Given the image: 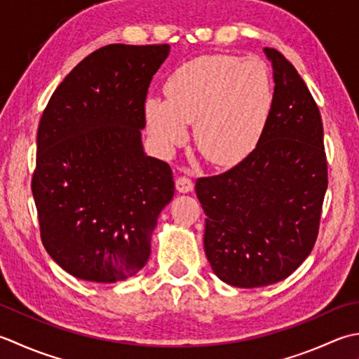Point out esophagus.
<instances>
[{
    "label": "esophagus",
    "instance_id": "esophagus-1",
    "mask_svg": "<svg viewBox=\"0 0 359 359\" xmlns=\"http://www.w3.org/2000/svg\"><path fill=\"white\" fill-rule=\"evenodd\" d=\"M193 188H194V184L191 179L179 177L177 180H175V189H177L179 193H189V191H193Z\"/></svg>",
    "mask_w": 359,
    "mask_h": 359
}]
</instances>
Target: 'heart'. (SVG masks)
<instances>
[{
  "label": "heart",
  "mask_w": 359,
  "mask_h": 359,
  "mask_svg": "<svg viewBox=\"0 0 359 359\" xmlns=\"http://www.w3.org/2000/svg\"><path fill=\"white\" fill-rule=\"evenodd\" d=\"M166 101H144L147 130L163 152L185 143L194 124L201 154L216 165L244 158L264 132L273 105V86L266 63L255 57L203 55L170 74Z\"/></svg>",
  "instance_id": "b5f03b06"
}]
</instances>
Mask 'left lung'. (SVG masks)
Returning a JSON list of instances; mask_svg holds the SVG:
<instances>
[{
  "mask_svg": "<svg viewBox=\"0 0 359 359\" xmlns=\"http://www.w3.org/2000/svg\"><path fill=\"white\" fill-rule=\"evenodd\" d=\"M273 105L257 147L231 170L196 180L213 272L236 287L282 282L311 254L327 191L324 128L297 69L277 49Z\"/></svg>",
  "mask_w": 359,
  "mask_h": 359,
  "instance_id": "1",
  "label": "left lung"
}]
</instances>
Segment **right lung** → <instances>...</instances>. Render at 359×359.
Here are the masks:
<instances>
[{
  "instance_id": "obj_1",
  "label": "right lung",
  "mask_w": 359,
  "mask_h": 359,
  "mask_svg": "<svg viewBox=\"0 0 359 359\" xmlns=\"http://www.w3.org/2000/svg\"><path fill=\"white\" fill-rule=\"evenodd\" d=\"M170 45H109L73 68L37 132L32 196L41 241L63 271L95 283L135 276L174 196L171 168L146 156L152 76Z\"/></svg>"
}]
</instances>
